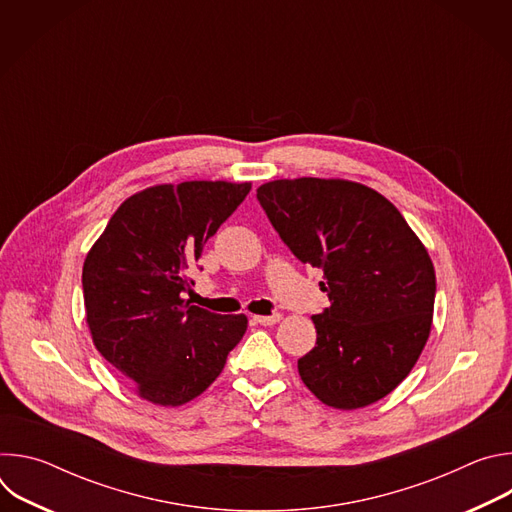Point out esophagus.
I'll list each match as a JSON object with an SVG mask.
<instances>
[{"label": "esophagus", "mask_w": 512, "mask_h": 512, "mask_svg": "<svg viewBox=\"0 0 512 512\" xmlns=\"http://www.w3.org/2000/svg\"><path fill=\"white\" fill-rule=\"evenodd\" d=\"M279 320H281L279 314H273V316H253V322H257V324H261V326H273V324H277Z\"/></svg>", "instance_id": "1"}]
</instances>
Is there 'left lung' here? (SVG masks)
I'll use <instances>...</instances> for the list:
<instances>
[{
    "mask_svg": "<svg viewBox=\"0 0 512 512\" xmlns=\"http://www.w3.org/2000/svg\"><path fill=\"white\" fill-rule=\"evenodd\" d=\"M257 200L289 251L324 271L330 308L312 316L316 346L298 360L304 385L334 409L377 403L411 373L429 338L427 249L383 194L358 182L273 180Z\"/></svg>",
    "mask_w": 512,
    "mask_h": 512,
    "instance_id": "obj_1",
    "label": "left lung"
}]
</instances>
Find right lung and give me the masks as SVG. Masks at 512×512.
<instances>
[{"label": "right lung", "instance_id": "right-lung-1", "mask_svg": "<svg viewBox=\"0 0 512 512\" xmlns=\"http://www.w3.org/2000/svg\"><path fill=\"white\" fill-rule=\"evenodd\" d=\"M251 182L192 180L129 196L83 265L87 324L97 350L141 399L178 407L223 373L247 316L190 306L182 291L204 243L237 210Z\"/></svg>", "mask_w": 512, "mask_h": 512}]
</instances>
